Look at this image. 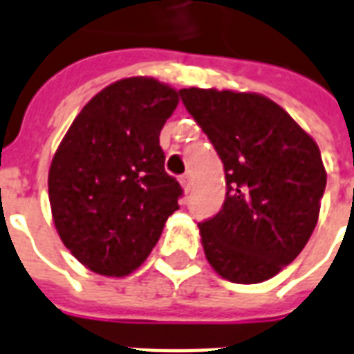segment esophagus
Listing matches in <instances>:
<instances>
[{"instance_id":"1","label":"esophagus","mask_w":354,"mask_h":354,"mask_svg":"<svg viewBox=\"0 0 354 354\" xmlns=\"http://www.w3.org/2000/svg\"><path fill=\"white\" fill-rule=\"evenodd\" d=\"M180 183H182L183 191L191 192L192 183H191V176H189V174H183V176H180Z\"/></svg>"}]
</instances>
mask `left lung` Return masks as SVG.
<instances>
[{
    "label": "left lung",
    "mask_w": 354,
    "mask_h": 354,
    "mask_svg": "<svg viewBox=\"0 0 354 354\" xmlns=\"http://www.w3.org/2000/svg\"><path fill=\"white\" fill-rule=\"evenodd\" d=\"M180 96L225 171L222 209L198 223L207 261L234 283L269 280L317 227L327 182L320 149L261 94L191 87Z\"/></svg>",
    "instance_id": "8db88e82"
}]
</instances>
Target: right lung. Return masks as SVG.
I'll return each instance as SVG.
<instances>
[{"label": "right lung", "instance_id": "1", "mask_svg": "<svg viewBox=\"0 0 354 354\" xmlns=\"http://www.w3.org/2000/svg\"><path fill=\"white\" fill-rule=\"evenodd\" d=\"M178 93L154 77H125L82 109L48 171L56 231L80 263L103 277L142 266L180 209L160 132Z\"/></svg>", "mask_w": 354, "mask_h": 354}]
</instances>
